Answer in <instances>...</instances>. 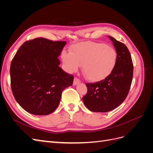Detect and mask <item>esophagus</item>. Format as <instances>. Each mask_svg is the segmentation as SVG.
Segmentation results:
<instances>
[{"instance_id": "obj_1", "label": "esophagus", "mask_w": 153, "mask_h": 153, "mask_svg": "<svg viewBox=\"0 0 153 153\" xmlns=\"http://www.w3.org/2000/svg\"><path fill=\"white\" fill-rule=\"evenodd\" d=\"M80 80L78 79V78H74V80H73V85H76L78 84H80Z\"/></svg>"}]
</instances>
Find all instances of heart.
Segmentation results:
<instances>
[{
  "mask_svg": "<svg viewBox=\"0 0 153 153\" xmlns=\"http://www.w3.org/2000/svg\"><path fill=\"white\" fill-rule=\"evenodd\" d=\"M117 53L112 47L103 43L84 41L73 45L71 52H63L62 61L69 73L76 71L82 65V72L92 82L103 80L116 65Z\"/></svg>",
  "mask_w": 153,
  "mask_h": 153,
  "instance_id": "obj_1",
  "label": "heart"
}]
</instances>
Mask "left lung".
Segmentation results:
<instances>
[{
    "label": "left lung",
    "mask_w": 153,
    "mask_h": 153,
    "mask_svg": "<svg viewBox=\"0 0 153 153\" xmlns=\"http://www.w3.org/2000/svg\"><path fill=\"white\" fill-rule=\"evenodd\" d=\"M117 53L116 65L105 80L86 84L87 92L82 98L92 112H107L116 108L126 99L131 84L133 65L127 47L108 36Z\"/></svg>",
    "instance_id": "obj_1"
}]
</instances>
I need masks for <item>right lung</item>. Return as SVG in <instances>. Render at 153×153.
Listing matches in <instances>:
<instances>
[{
	"instance_id": "right-lung-1",
	"label": "right lung",
	"mask_w": 153,
	"mask_h": 153,
	"mask_svg": "<svg viewBox=\"0 0 153 153\" xmlns=\"http://www.w3.org/2000/svg\"><path fill=\"white\" fill-rule=\"evenodd\" d=\"M66 44L38 38L25 41L13 57L10 67L12 92L27 112L52 114L59 106L63 90L72 85L73 76L59 67L58 57Z\"/></svg>"
}]
</instances>
